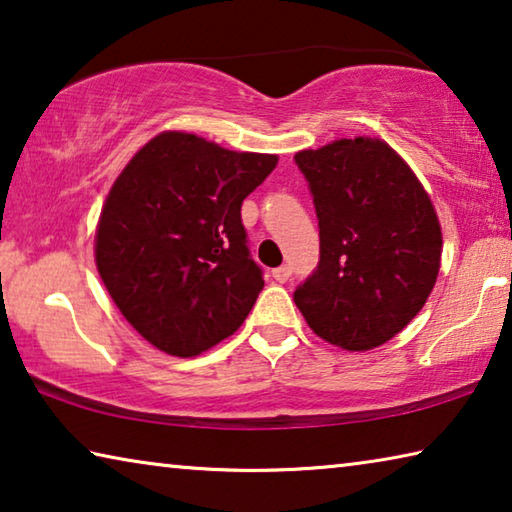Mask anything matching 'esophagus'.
<instances>
[{
  "instance_id": "obj_1",
  "label": "esophagus",
  "mask_w": 512,
  "mask_h": 512,
  "mask_svg": "<svg viewBox=\"0 0 512 512\" xmlns=\"http://www.w3.org/2000/svg\"><path fill=\"white\" fill-rule=\"evenodd\" d=\"M273 277L277 282H287L289 277H291V266L289 264H282V266H277L275 271H273Z\"/></svg>"
}]
</instances>
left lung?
<instances>
[{"instance_id":"8db88e82","label":"left lung","mask_w":512,"mask_h":512,"mask_svg":"<svg viewBox=\"0 0 512 512\" xmlns=\"http://www.w3.org/2000/svg\"><path fill=\"white\" fill-rule=\"evenodd\" d=\"M314 196L316 271L293 291L307 325L327 343L363 352L391 341L436 284L443 235L409 164L372 137L296 153Z\"/></svg>"}]
</instances>
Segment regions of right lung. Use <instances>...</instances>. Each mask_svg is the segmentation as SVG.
Listing matches in <instances>:
<instances>
[{
    "label": "right lung",
    "mask_w": 512,
    "mask_h": 512,
    "mask_svg": "<svg viewBox=\"0 0 512 512\" xmlns=\"http://www.w3.org/2000/svg\"><path fill=\"white\" fill-rule=\"evenodd\" d=\"M277 155L160 133L119 173L101 210L94 257L124 318L155 348L196 357L235 334L264 289L241 203Z\"/></svg>",
    "instance_id": "1"
}]
</instances>
